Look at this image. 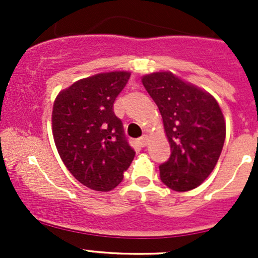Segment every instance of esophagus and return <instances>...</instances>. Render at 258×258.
Instances as JSON below:
<instances>
[{
    "label": "esophagus",
    "instance_id": "1",
    "mask_svg": "<svg viewBox=\"0 0 258 258\" xmlns=\"http://www.w3.org/2000/svg\"><path fill=\"white\" fill-rule=\"evenodd\" d=\"M139 144L141 145L142 147H146V146L148 145V137L146 136V135H145V136L140 137V139H139Z\"/></svg>",
    "mask_w": 258,
    "mask_h": 258
}]
</instances>
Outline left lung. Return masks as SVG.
Here are the masks:
<instances>
[{
    "label": "left lung",
    "mask_w": 258,
    "mask_h": 258,
    "mask_svg": "<svg viewBox=\"0 0 258 258\" xmlns=\"http://www.w3.org/2000/svg\"><path fill=\"white\" fill-rule=\"evenodd\" d=\"M142 85L160 110L171 147L160 166L161 181L177 192L199 187L220 158L226 139L222 110L211 93L170 71L142 76Z\"/></svg>",
    "instance_id": "8db88e82"
}]
</instances>
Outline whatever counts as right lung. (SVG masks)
<instances>
[{
    "instance_id": "add662e5",
    "label": "right lung",
    "mask_w": 258,
    "mask_h": 258,
    "mask_svg": "<svg viewBox=\"0 0 258 258\" xmlns=\"http://www.w3.org/2000/svg\"><path fill=\"white\" fill-rule=\"evenodd\" d=\"M131 72H101L59 91L52 135L62 162L83 186L108 192L123 179L135 151L127 144L113 102Z\"/></svg>"
}]
</instances>
